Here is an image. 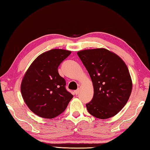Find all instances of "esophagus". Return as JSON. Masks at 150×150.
<instances>
[{
    "label": "esophagus",
    "instance_id": "34e87169",
    "mask_svg": "<svg viewBox=\"0 0 150 150\" xmlns=\"http://www.w3.org/2000/svg\"><path fill=\"white\" fill-rule=\"evenodd\" d=\"M79 92H80V89H78L77 90H75V91H74V95H77L78 93H79Z\"/></svg>",
    "mask_w": 150,
    "mask_h": 150
}]
</instances>
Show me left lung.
<instances>
[{
  "label": "left lung",
  "instance_id": "obj_1",
  "mask_svg": "<svg viewBox=\"0 0 150 150\" xmlns=\"http://www.w3.org/2000/svg\"><path fill=\"white\" fill-rule=\"evenodd\" d=\"M92 80L94 95L86 105L87 111L99 119L116 115L129 98L132 80L124 61L104 48L85 50L77 53Z\"/></svg>",
  "mask_w": 150,
  "mask_h": 150
}]
</instances>
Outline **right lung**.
<instances>
[{"instance_id":"1","label":"right lung","mask_w":150,"mask_h":150,"mask_svg":"<svg viewBox=\"0 0 150 150\" xmlns=\"http://www.w3.org/2000/svg\"><path fill=\"white\" fill-rule=\"evenodd\" d=\"M71 52L53 49L42 53L30 64L23 78V98L34 114L52 119L63 113L73 95L66 89V81L58 67Z\"/></svg>"}]
</instances>
